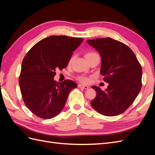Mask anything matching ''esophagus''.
Instances as JSON below:
<instances>
[{
  "instance_id": "esophagus-1",
  "label": "esophagus",
  "mask_w": 155,
  "mask_h": 155,
  "mask_svg": "<svg viewBox=\"0 0 155 155\" xmlns=\"http://www.w3.org/2000/svg\"><path fill=\"white\" fill-rule=\"evenodd\" d=\"M78 87H79V88H85V89H88V88H89L88 86L83 85H81V84H79V85H78Z\"/></svg>"
}]
</instances>
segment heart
I'll return each instance as SVG.
<instances>
[{"mask_svg":"<svg viewBox=\"0 0 155 155\" xmlns=\"http://www.w3.org/2000/svg\"><path fill=\"white\" fill-rule=\"evenodd\" d=\"M96 55H97V54H96V53H94V52H89V53H88V54H86L85 57H86V58H87L92 57V56ZM71 61H72V59L70 60V62H71ZM78 79H79V80L81 82H82V83H87L89 82V80H90V79H89V78H87V77H83V76L79 77V78H78Z\"/></svg>","mask_w":155,"mask_h":155,"instance_id":"obj_1","label":"heart"}]
</instances>
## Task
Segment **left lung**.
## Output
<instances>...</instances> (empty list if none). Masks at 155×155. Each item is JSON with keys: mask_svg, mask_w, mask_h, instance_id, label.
Returning <instances> with one entry per match:
<instances>
[{"mask_svg": "<svg viewBox=\"0 0 155 155\" xmlns=\"http://www.w3.org/2000/svg\"><path fill=\"white\" fill-rule=\"evenodd\" d=\"M87 43L100 54V73L109 83L105 91L99 87H92L97 94L91 102L92 107L107 116L122 114L141 90V65L132 50L118 41L107 37L87 40Z\"/></svg>", "mask_w": 155, "mask_h": 155, "instance_id": "obj_1", "label": "left lung"}]
</instances>
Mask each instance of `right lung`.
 I'll return each instance as SVG.
<instances>
[{"instance_id":"obj_1","label":"right lung","mask_w":155,"mask_h":155,"mask_svg":"<svg viewBox=\"0 0 155 155\" xmlns=\"http://www.w3.org/2000/svg\"><path fill=\"white\" fill-rule=\"evenodd\" d=\"M82 38L51 35L41 40L29 50L21 65L19 86L26 106L36 116L50 119L58 115L69 93L77 87L73 81L54 80L55 70L66 68Z\"/></svg>"}]
</instances>
